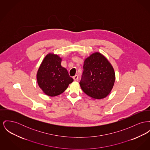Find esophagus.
Instances as JSON below:
<instances>
[{"label": "esophagus", "mask_w": 150, "mask_h": 150, "mask_svg": "<svg viewBox=\"0 0 150 150\" xmlns=\"http://www.w3.org/2000/svg\"><path fill=\"white\" fill-rule=\"evenodd\" d=\"M73 79L74 80H75V81H76L78 79V76L77 75H75L74 77H73Z\"/></svg>", "instance_id": "34e87169"}]
</instances>
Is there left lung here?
Wrapping results in <instances>:
<instances>
[{
    "mask_svg": "<svg viewBox=\"0 0 150 150\" xmlns=\"http://www.w3.org/2000/svg\"><path fill=\"white\" fill-rule=\"evenodd\" d=\"M80 86L83 92L93 99H103L113 88L114 69L105 57L99 52L85 59Z\"/></svg>",
    "mask_w": 150,
    "mask_h": 150,
    "instance_id": "obj_1",
    "label": "left lung"
}]
</instances>
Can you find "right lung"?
<instances>
[{"label":"right lung","instance_id":"obj_1","mask_svg":"<svg viewBox=\"0 0 150 150\" xmlns=\"http://www.w3.org/2000/svg\"><path fill=\"white\" fill-rule=\"evenodd\" d=\"M62 58L57 54H47L37 72L38 86L45 95L57 96L63 93L72 83L66 69L61 66Z\"/></svg>","mask_w":150,"mask_h":150}]
</instances>
